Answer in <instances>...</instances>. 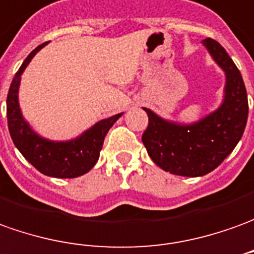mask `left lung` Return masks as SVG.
Here are the masks:
<instances>
[{"instance_id":"obj_1","label":"left lung","mask_w":254,"mask_h":254,"mask_svg":"<svg viewBox=\"0 0 254 254\" xmlns=\"http://www.w3.org/2000/svg\"><path fill=\"white\" fill-rule=\"evenodd\" d=\"M203 44L227 74L221 108L190 126L164 122L145 109L149 123L142 134L148 155L164 171L184 177H199L223 163L242 138L248 122V94L237 64L213 38Z\"/></svg>"}]
</instances>
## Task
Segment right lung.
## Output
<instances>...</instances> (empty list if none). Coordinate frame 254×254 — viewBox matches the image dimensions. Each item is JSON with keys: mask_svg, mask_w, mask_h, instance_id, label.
Returning <instances> with one entry per match:
<instances>
[{"mask_svg": "<svg viewBox=\"0 0 254 254\" xmlns=\"http://www.w3.org/2000/svg\"><path fill=\"white\" fill-rule=\"evenodd\" d=\"M45 44L47 43L38 45L36 50L31 51L10 83L6 97L8 128L15 146L20 150L24 159L40 173L50 177L74 178L88 173L95 166L108 131L123 113L115 115L106 120H101L92 128L85 131L81 137L69 142L47 141L33 132L29 124L23 120L19 109L17 88L24 67Z\"/></svg>", "mask_w": 254, "mask_h": 254, "instance_id": "right-lung-1", "label": "right lung"}]
</instances>
